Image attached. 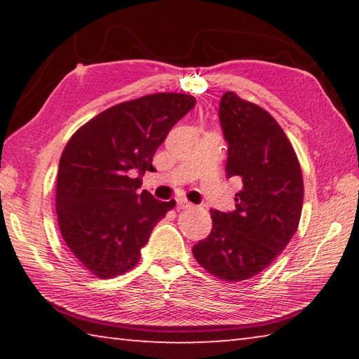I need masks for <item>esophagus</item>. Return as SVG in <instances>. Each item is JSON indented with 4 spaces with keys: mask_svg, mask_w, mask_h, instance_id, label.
Instances as JSON below:
<instances>
[{
    "mask_svg": "<svg viewBox=\"0 0 359 359\" xmlns=\"http://www.w3.org/2000/svg\"><path fill=\"white\" fill-rule=\"evenodd\" d=\"M175 201H177V209H190L191 208V203L188 201V199H185V198H177L175 199Z\"/></svg>",
    "mask_w": 359,
    "mask_h": 359,
    "instance_id": "obj_1",
    "label": "esophagus"
}]
</instances>
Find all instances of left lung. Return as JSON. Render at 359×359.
Returning <instances> with one entry per match:
<instances>
[{
    "instance_id": "obj_1",
    "label": "left lung",
    "mask_w": 359,
    "mask_h": 359,
    "mask_svg": "<svg viewBox=\"0 0 359 359\" xmlns=\"http://www.w3.org/2000/svg\"><path fill=\"white\" fill-rule=\"evenodd\" d=\"M218 117L228 141L226 175L241 179L242 190L233 212L210 210V234L191 252L209 274L241 282L266 269L294 236L304 182L293 145L263 107L228 92Z\"/></svg>"
}]
</instances>
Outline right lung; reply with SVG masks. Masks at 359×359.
Masks as SVG:
<instances>
[{"instance_id": "obj_1", "label": "right lung", "mask_w": 359, "mask_h": 359, "mask_svg": "<svg viewBox=\"0 0 359 359\" xmlns=\"http://www.w3.org/2000/svg\"><path fill=\"white\" fill-rule=\"evenodd\" d=\"M196 104L191 95L155 93L120 102L81 126L66 144L57 177L58 226L71 253L98 278L137 264L151 229L174 209L139 193L156 149Z\"/></svg>"}]
</instances>
